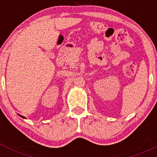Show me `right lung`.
<instances>
[{
  "instance_id": "right-lung-1",
  "label": "right lung",
  "mask_w": 157,
  "mask_h": 157,
  "mask_svg": "<svg viewBox=\"0 0 157 157\" xmlns=\"http://www.w3.org/2000/svg\"><path fill=\"white\" fill-rule=\"evenodd\" d=\"M20 116H21V117H23V118H25V117H23V116H21V115H20Z\"/></svg>"
}]
</instances>
